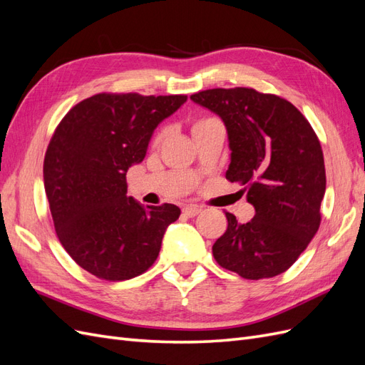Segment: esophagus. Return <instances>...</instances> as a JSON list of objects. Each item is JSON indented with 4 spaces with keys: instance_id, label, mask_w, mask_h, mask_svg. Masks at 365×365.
I'll use <instances>...</instances> for the list:
<instances>
[{
    "instance_id": "obj_1",
    "label": "esophagus",
    "mask_w": 365,
    "mask_h": 365,
    "mask_svg": "<svg viewBox=\"0 0 365 365\" xmlns=\"http://www.w3.org/2000/svg\"><path fill=\"white\" fill-rule=\"evenodd\" d=\"M182 213H184L185 216H189V217H195L196 215L201 213V207H197V205H187V207L182 208Z\"/></svg>"
}]
</instances>
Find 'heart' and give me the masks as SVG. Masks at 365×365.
<instances>
[{
  "mask_svg": "<svg viewBox=\"0 0 365 365\" xmlns=\"http://www.w3.org/2000/svg\"><path fill=\"white\" fill-rule=\"evenodd\" d=\"M202 121H205V120H200V121H197V123H195V126H196V125H200V123H202ZM160 138H161V135H158V138H157V140H160Z\"/></svg>",
  "mask_w": 365,
  "mask_h": 365,
  "instance_id": "obj_1",
  "label": "heart"
}]
</instances>
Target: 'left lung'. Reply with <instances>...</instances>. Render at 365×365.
Returning <instances> with one entry per match:
<instances>
[{
    "mask_svg": "<svg viewBox=\"0 0 365 365\" xmlns=\"http://www.w3.org/2000/svg\"><path fill=\"white\" fill-rule=\"evenodd\" d=\"M190 98L224 121L231 150L225 178L244 185L256 210L247 224L225 213L216 262L250 280L284 272L322 222L326 169L312 126L291 102L252 88H215Z\"/></svg>",
    "mask_w": 365,
    "mask_h": 365,
    "instance_id": "obj_1",
    "label": "left lung"
}]
</instances>
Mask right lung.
<instances>
[{"label": "right lung", "instance_id": "obj_1", "mask_svg": "<svg viewBox=\"0 0 365 365\" xmlns=\"http://www.w3.org/2000/svg\"><path fill=\"white\" fill-rule=\"evenodd\" d=\"M187 96L96 94L70 109L43 160L54 228L71 259L103 280H129L157 260L181 210L143 207L128 196L126 172L146 157L153 130Z\"/></svg>", "mask_w": 365, "mask_h": 365}]
</instances>
